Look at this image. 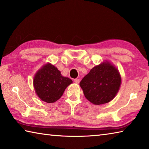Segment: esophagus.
<instances>
[{
  "label": "esophagus",
  "instance_id": "34e87169",
  "mask_svg": "<svg viewBox=\"0 0 149 149\" xmlns=\"http://www.w3.org/2000/svg\"><path fill=\"white\" fill-rule=\"evenodd\" d=\"M80 81V79H74V82L76 83V84H79Z\"/></svg>",
  "mask_w": 149,
  "mask_h": 149
}]
</instances>
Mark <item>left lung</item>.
Returning a JSON list of instances; mask_svg holds the SVG:
<instances>
[{"label":"left lung","mask_w":149,"mask_h":149,"mask_svg":"<svg viewBox=\"0 0 149 149\" xmlns=\"http://www.w3.org/2000/svg\"><path fill=\"white\" fill-rule=\"evenodd\" d=\"M121 77L110 63H102L91 70L79 83L86 99L96 105L105 104L117 94Z\"/></svg>","instance_id":"obj_1"}]
</instances>
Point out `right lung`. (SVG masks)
<instances>
[{
  "label": "right lung",
  "instance_id": "1",
  "mask_svg": "<svg viewBox=\"0 0 149 149\" xmlns=\"http://www.w3.org/2000/svg\"><path fill=\"white\" fill-rule=\"evenodd\" d=\"M72 83L68 77H63L56 67L47 64L39 70L34 77L33 85L37 95L42 101L56 102Z\"/></svg>",
  "mask_w": 149,
  "mask_h": 149
}]
</instances>
